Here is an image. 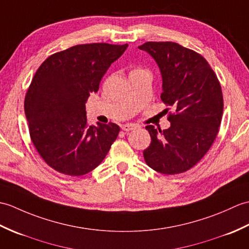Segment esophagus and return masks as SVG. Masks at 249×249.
Here are the masks:
<instances>
[{"label":"esophagus","mask_w":249,"mask_h":249,"mask_svg":"<svg viewBox=\"0 0 249 249\" xmlns=\"http://www.w3.org/2000/svg\"><path fill=\"white\" fill-rule=\"evenodd\" d=\"M136 128H137V125L134 124H124L121 125V129H123V130L125 131V132L132 131V130H134V129H136Z\"/></svg>","instance_id":"1"}]
</instances>
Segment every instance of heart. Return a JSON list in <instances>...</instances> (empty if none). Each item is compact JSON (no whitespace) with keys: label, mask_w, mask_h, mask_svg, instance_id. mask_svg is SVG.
<instances>
[{"label":"heart","mask_w":249,"mask_h":249,"mask_svg":"<svg viewBox=\"0 0 249 249\" xmlns=\"http://www.w3.org/2000/svg\"><path fill=\"white\" fill-rule=\"evenodd\" d=\"M134 71H136V70H134Z\"/></svg>","instance_id":"obj_1"}]
</instances>
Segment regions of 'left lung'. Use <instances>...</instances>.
<instances>
[{"mask_svg": "<svg viewBox=\"0 0 249 249\" xmlns=\"http://www.w3.org/2000/svg\"><path fill=\"white\" fill-rule=\"evenodd\" d=\"M156 60L162 76V101L175 108L170 126L147 125L150 146L145 162L163 175L189 170L200 161L218 133L224 101L216 74L200 54L178 43L146 42L139 47Z\"/></svg>", "mask_w": 249, "mask_h": 249, "instance_id": "obj_1", "label": "left lung"}]
</instances>
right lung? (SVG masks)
<instances>
[{
  "label": "right lung",
  "instance_id": "obj_1",
  "mask_svg": "<svg viewBox=\"0 0 249 249\" xmlns=\"http://www.w3.org/2000/svg\"><path fill=\"white\" fill-rule=\"evenodd\" d=\"M126 48V43L74 46L49 56L36 71L24 112L38 153L58 173L88 174L117 139L120 128L116 124L87 125L85 103Z\"/></svg>",
  "mask_w": 249,
  "mask_h": 249
}]
</instances>
